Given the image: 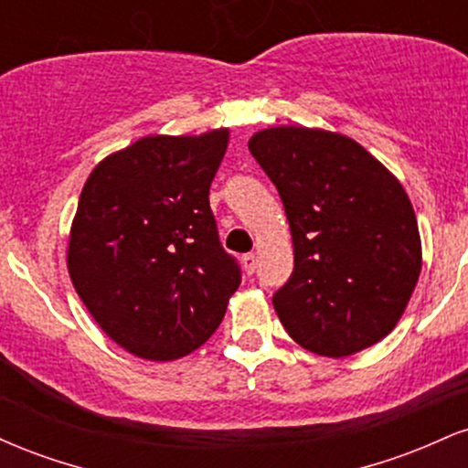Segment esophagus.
Returning a JSON list of instances; mask_svg holds the SVG:
<instances>
[{
  "label": "esophagus",
  "mask_w": 468,
  "mask_h": 468,
  "mask_svg": "<svg viewBox=\"0 0 468 468\" xmlns=\"http://www.w3.org/2000/svg\"><path fill=\"white\" fill-rule=\"evenodd\" d=\"M241 264H244V271L249 272V275H252L257 268V255L255 252H246L244 257H241Z\"/></svg>",
  "instance_id": "esophagus-1"
}]
</instances>
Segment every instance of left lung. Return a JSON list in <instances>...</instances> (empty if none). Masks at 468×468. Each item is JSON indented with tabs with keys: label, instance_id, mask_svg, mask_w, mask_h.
Here are the masks:
<instances>
[{
	"label": "left lung",
	"instance_id": "1",
	"mask_svg": "<svg viewBox=\"0 0 468 468\" xmlns=\"http://www.w3.org/2000/svg\"><path fill=\"white\" fill-rule=\"evenodd\" d=\"M277 186L292 233L294 271L272 297L299 346L350 356L399 324L422 268L405 189L352 138L271 127L249 141Z\"/></svg>",
	"mask_w": 468,
	"mask_h": 468
}]
</instances>
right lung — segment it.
I'll return each mask as SVG.
<instances>
[{"mask_svg":"<svg viewBox=\"0 0 468 468\" xmlns=\"http://www.w3.org/2000/svg\"><path fill=\"white\" fill-rule=\"evenodd\" d=\"M229 130L144 136L94 166L80 191L68 271L103 332L149 361L200 347L241 271L208 204Z\"/></svg>","mask_w":468,"mask_h":468,"instance_id":"add662e5","label":"right lung"}]
</instances>
